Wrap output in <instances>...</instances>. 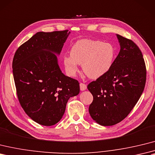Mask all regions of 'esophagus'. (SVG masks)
Returning a JSON list of instances; mask_svg holds the SVG:
<instances>
[{
  "mask_svg": "<svg viewBox=\"0 0 155 155\" xmlns=\"http://www.w3.org/2000/svg\"><path fill=\"white\" fill-rule=\"evenodd\" d=\"M86 88H87V86H86V85L85 84L80 83V89H81V91H85V90L86 89Z\"/></svg>",
  "mask_w": 155,
  "mask_h": 155,
  "instance_id": "esophagus-1",
  "label": "esophagus"
}]
</instances>
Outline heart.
I'll list each match as a JSON object with an SVG mask.
<instances>
[{"instance_id": "heart-1", "label": "heart", "mask_w": 155, "mask_h": 155, "mask_svg": "<svg viewBox=\"0 0 155 155\" xmlns=\"http://www.w3.org/2000/svg\"><path fill=\"white\" fill-rule=\"evenodd\" d=\"M116 49L110 43L99 40L82 39L71 47L70 55L63 58L67 73L74 77L78 72V64H82L84 73L92 79L104 76L113 65Z\"/></svg>"}]
</instances>
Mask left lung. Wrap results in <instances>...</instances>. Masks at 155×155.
I'll return each instance as SVG.
<instances>
[{
	"mask_svg": "<svg viewBox=\"0 0 155 155\" xmlns=\"http://www.w3.org/2000/svg\"><path fill=\"white\" fill-rule=\"evenodd\" d=\"M116 36L120 51L111 69L87 86L93 96L89 114L103 126L114 125L127 116L141 97L146 82L141 50L130 39Z\"/></svg>",
	"mask_w": 155,
	"mask_h": 155,
	"instance_id": "1",
	"label": "left lung"
}]
</instances>
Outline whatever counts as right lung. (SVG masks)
I'll list each match as a JSON object with an SVG mask.
<instances>
[{"mask_svg": "<svg viewBox=\"0 0 155 155\" xmlns=\"http://www.w3.org/2000/svg\"><path fill=\"white\" fill-rule=\"evenodd\" d=\"M69 30L39 31L19 47L12 72L17 96L28 116L36 123L51 126L63 117L71 97L79 94L75 79L64 75L58 64Z\"/></svg>", "mask_w": 155, "mask_h": 155, "instance_id": "1", "label": "right lung"}]
</instances>
